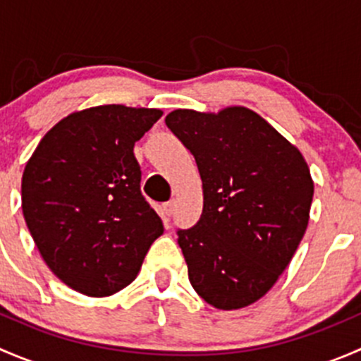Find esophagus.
<instances>
[{
    "label": "esophagus",
    "instance_id": "1",
    "mask_svg": "<svg viewBox=\"0 0 361 361\" xmlns=\"http://www.w3.org/2000/svg\"><path fill=\"white\" fill-rule=\"evenodd\" d=\"M164 213H166V216H171V214L174 213V202L173 201L164 204Z\"/></svg>",
    "mask_w": 361,
    "mask_h": 361
}]
</instances>
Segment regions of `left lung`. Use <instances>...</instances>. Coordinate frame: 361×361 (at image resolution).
<instances>
[{
	"label": "left lung",
	"mask_w": 361,
	"mask_h": 361,
	"mask_svg": "<svg viewBox=\"0 0 361 361\" xmlns=\"http://www.w3.org/2000/svg\"><path fill=\"white\" fill-rule=\"evenodd\" d=\"M166 126L202 180L201 220L178 231L190 285L221 311L251 305L276 285L305 234L314 195L307 162L246 106L180 108Z\"/></svg>",
	"instance_id": "1"
}]
</instances>
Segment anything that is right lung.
<instances>
[{"label":"right lung","mask_w":361,"mask_h":361,"mask_svg":"<svg viewBox=\"0 0 361 361\" xmlns=\"http://www.w3.org/2000/svg\"><path fill=\"white\" fill-rule=\"evenodd\" d=\"M160 116L123 104L73 111L25 164L24 220L50 271L75 292L110 297L126 288L162 235L133 152Z\"/></svg>","instance_id":"1"}]
</instances>
